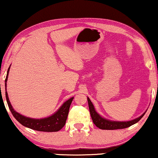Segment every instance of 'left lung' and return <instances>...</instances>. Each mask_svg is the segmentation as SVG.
<instances>
[{
	"label": "left lung",
	"mask_w": 158,
	"mask_h": 158,
	"mask_svg": "<svg viewBox=\"0 0 158 158\" xmlns=\"http://www.w3.org/2000/svg\"><path fill=\"white\" fill-rule=\"evenodd\" d=\"M88 106H89L90 114L91 116L92 120L94 122V124L97 127L101 129H107V130H114V129H124L127 127L131 126V125L136 124L142 118V116L144 115V113L142 116L138 117L135 119L129 121V122H113V121H109L106 119V118L101 117L99 114L94 109V105L90 100L89 98H88Z\"/></svg>",
	"instance_id": "1"
}]
</instances>
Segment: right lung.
<instances>
[{
  "instance_id": "right-lung-1",
  "label": "right lung",
  "mask_w": 158,
  "mask_h": 158,
  "mask_svg": "<svg viewBox=\"0 0 158 158\" xmlns=\"http://www.w3.org/2000/svg\"><path fill=\"white\" fill-rule=\"evenodd\" d=\"M10 67L8 69L7 75H6L5 80V88L6 90V82H7L8 72H9ZM6 98L7 101V103L9 109L13 116L18 122L28 128H30L34 130L40 131H47V132H52V131H58L61 129L65 124L67 118L68 116L69 109L71 105V103L73 100V97L65 101L59 110L54 114L53 115L49 117L40 118V119H35V118H31L26 117L21 115L20 114L17 113L15 110L13 109L11 104H10L9 99H8L7 91H6Z\"/></svg>"
}]
</instances>
